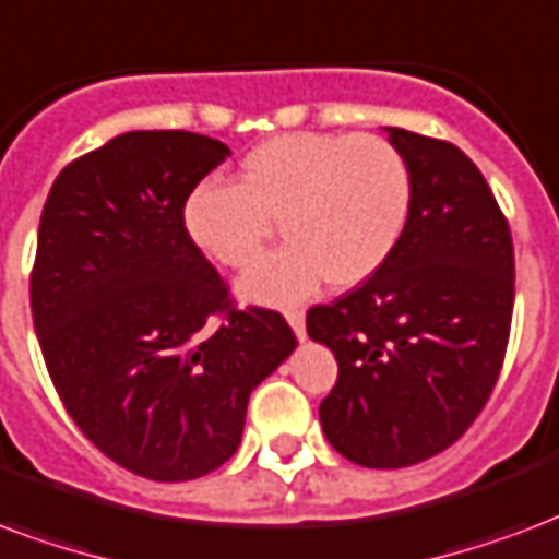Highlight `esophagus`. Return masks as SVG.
<instances>
[{"mask_svg":"<svg viewBox=\"0 0 559 559\" xmlns=\"http://www.w3.org/2000/svg\"><path fill=\"white\" fill-rule=\"evenodd\" d=\"M285 320L292 323L294 335L297 338H306V314H302V309H285Z\"/></svg>","mask_w":559,"mask_h":559,"instance_id":"1","label":"esophagus"}]
</instances>
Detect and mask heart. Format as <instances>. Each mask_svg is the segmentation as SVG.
<instances>
[{
  "mask_svg": "<svg viewBox=\"0 0 559 559\" xmlns=\"http://www.w3.org/2000/svg\"><path fill=\"white\" fill-rule=\"evenodd\" d=\"M411 212L408 163L373 133H285L241 159L239 183L203 180L183 203V227L203 257L248 271L276 224L288 239L245 276L250 300L297 302L323 280L367 283L391 259Z\"/></svg>",
  "mask_w": 559,
  "mask_h": 559,
  "instance_id": "b5f03b06",
  "label": "heart"
}]
</instances>
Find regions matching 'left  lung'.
Segmentation results:
<instances>
[{"label":"left lung","mask_w":559,"mask_h":559,"mask_svg":"<svg viewBox=\"0 0 559 559\" xmlns=\"http://www.w3.org/2000/svg\"><path fill=\"white\" fill-rule=\"evenodd\" d=\"M411 171V212L391 259L306 332L338 361L323 435L370 469L455 443L490 400L513 318V239L473 159L452 142L388 128Z\"/></svg>","instance_id":"8db88e82"}]
</instances>
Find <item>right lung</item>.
Returning <instances> with one entry per match:
<instances>
[{
    "mask_svg": "<svg viewBox=\"0 0 559 559\" xmlns=\"http://www.w3.org/2000/svg\"><path fill=\"white\" fill-rule=\"evenodd\" d=\"M230 157L189 131H131L51 183L32 267L46 370L86 440L133 475L192 481L239 449L250 391L297 347L274 309H239L183 227Z\"/></svg>",
    "mask_w": 559,
    "mask_h": 559,
    "instance_id": "right-lung-1",
    "label": "right lung"
}]
</instances>
